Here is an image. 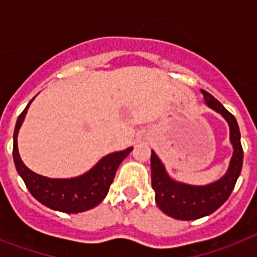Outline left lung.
Segmentation results:
<instances>
[{
  "mask_svg": "<svg viewBox=\"0 0 257 257\" xmlns=\"http://www.w3.org/2000/svg\"><path fill=\"white\" fill-rule=\"evenodd\" d=\"M205 104L220 113L229 125V140L233 147L227 173L208 185H189L169 177L156 153L151 155L152 188L156 193V204L161 211L177 220H196L213 213L231 196L243 167V148L240 131L235 116L229 113L215 97L201 89Z\"/></svg>",
  "mask_w": 257,
  "mask_h": 257,
  "instance_id": "8db88e82",
  "label": "left lung"
}]
</instances>
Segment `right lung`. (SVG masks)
<instances>
[{"instance_id": "1", "label": "right lung", "mask_w": 257, "mask_h": 257, "mask_svg": "<svg viewBox=\"0 0 257 257\" xmlns=\"http://www.w3.org/2000/svg\"><path fill=\"white\" fill-rule=\"evenodd\" d=\"M30 100L18 116L13 135V159L18 175L21 176L26 188L34 199L45 207L65 213H80L92 209L105 199L109 187L113 183L118 165L132 152V147L120 152H113L102 157L90 171L73 179H49L30 171L22 163L17 147L18 131L21 128L28 112Z\"/></svg>"}]
</instances>
